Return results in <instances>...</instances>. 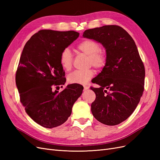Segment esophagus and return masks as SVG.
<instances>
[{
  "instance_id": "34e87169",
  "label": "esophagus",
  "mask_w": 160,
  "mask_h": 160,
  "mask_svg": "<svg viewBox=\"0 0 160 160\" xmlns=\"http://www.w3.org/2000/svg\"><path fill=\"white\" fill-rule=\"evenodd\" d=\"M83 88H84V90H88V89H89V88L88 86H85V85H84L83 86Z\"/></svg>"
}]
</instances>
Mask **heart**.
<instances>
[{
	"instance_id": "obj_1",
	"label": "heart",
	"mask_w": 160,
	"mask_h": 160,
	"mask_svg": "<svg viewBox=\"0 0 160 160\" xmlns=\"http://www.w3.org/2000/svg\"><path fill=\"white\" fill-rule=\"evenodd\" d=\"M77 49L84 54L89 56V63L96 67L102 69L107 62L105 53L100 50V45L93 39H86L77 45ZM73 56L69 48H65L60 55V63L65 71L71 69ZM95 72L93 69L76 70L67 77V81L71 84H85L93 78Z\"/></svg>"
}]
</instances>
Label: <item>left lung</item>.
<instances>
[{
  "instance_id": "8db88e82",
  "label": "left lung",
  "mask_w": 160,
  "mask_h": 160,
  "mask_svg": "<svg viewBox=\"0 0 160 160\" xmlns=\"http://www.w3.org/2000/svg\"><path fill=\"white\" fill-rule=\"evenodd\" d=\"M84 38L100 42L107 62L92 83L96 95L91 103L94 118L107 125H118L133 113L144 89L145 68L136 45L129 33L118 25L85 31Z\"/></svg>"
}]
</instances>
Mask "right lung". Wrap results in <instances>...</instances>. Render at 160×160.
<instances>
[{
	"mask_svg": "<svg viewBox=\"0 0 160 160\" xmlns=\"http://www.w3.org/2000/svg\"><path fill=\"white\" fill-rule=\"evenodd\" d=\"M73 31L41 30L33 35L22 50L16 72V85L26 113L46 128L64 123L72 105L83 92L79 84L68 85L59 93L54 87L64 85L65 72L60 55L79 37Z\"/></svg>",
	"mask_w": 160,
	"mask_h": 160,
	"instance_id": "right-lung-1",
	"label": "right lung"
}]
</instances>
